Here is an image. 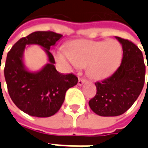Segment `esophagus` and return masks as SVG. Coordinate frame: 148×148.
Here are the masks:
<instances>
[{"mask_svg": "<svg viewBox=\"0 0 148 148\" xmlns=\"http://www.w3.org/2000/svg\"><path fill=\"white\" fill-rule=\"evenodd\" d=\"M85 81H86V80H85V79H82V78H79V81H78V85H79V86H82V85H83V84H84V83H85Z\"/></svg>", "mask_w": 148, "mask_h": 148, "instance_id": "obj_1", "label": "esophagus"}]
</instances>
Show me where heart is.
Returning <instances> with one entry per match:
<instances>
[{"instance_id":"1","label":"heart","mask_w":148,"mask_h":148,"mask_svg":"<svg viewBox=\"0 0 148 148\" xmlns=\"http://www.w3.org/2000/svg\"><path fill=\"white\" fill-rule=\"evenodd\" d=\"M60 48L56 58L73 67H88V74L95 79L110 77L119 67L123 57V48L115 40L99 42L75 40Z\"/></svg>"}]
</instances>
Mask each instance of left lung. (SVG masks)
I'll use <instances>...</instances> for the list:
<instances>
[{
    "instance_id": "8db88e82",
    "label": "left lung",
    "mask_w": 148,
    "mask_h": 148,
    "mask_svg": "<svg viewBox=\"0 0 148 148\" xmlns=\"http://www.w3.org/2000/svg\"><path fill=\"white\" fill-rule=\"evenodd\" d=\"M115 38L123 48L120 66L108 79L95 84L97 93L88 102L92 110L101 116L124 114L140 95L145 81L146 67L142 51L129 40Z\"/></svg>"
}]
</instances>
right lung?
<instances>
[{
  "mask_svg": "<svg viewBox=\"0 0 148 148\" xmlns=\"http://www.w3.org/2000/svg\"><path fill=\"white\" fill-rule=\"evenodd\" d=\"M61 38V34L51 31L34 32L19 39L8 52L4 69L8 92L15 106L28 115H55L64 102L66 91L78 84L74 74L59 73L54 65L50 49ZM29 45H40L49 58V63L36 72L29 71L23 62L24 50Z\"/></svg>",
  "mask_w": 148,
  "mask_h": 148,
  "instance_id": "add662e5",
  "label": "right lung"
}]
</instances>
